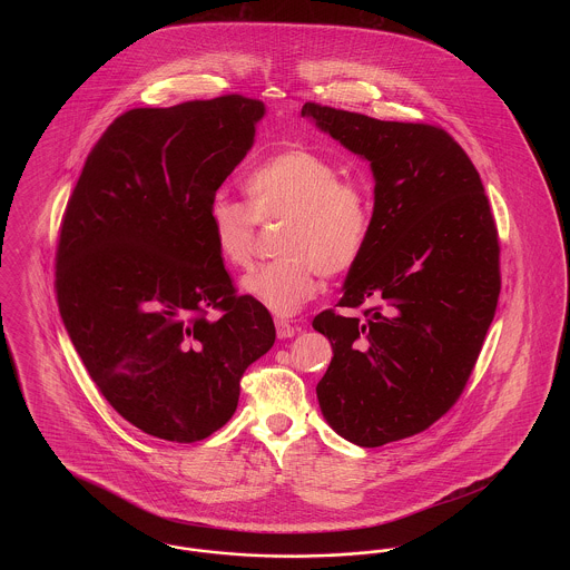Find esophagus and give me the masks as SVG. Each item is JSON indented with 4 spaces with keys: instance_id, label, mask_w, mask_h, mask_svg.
Instances as JSON below:
<instances>
[{
    "instance_id": "esophagus-1",
    "label": "esophagus",
    "mask_w": 570,
    "mask_h": 570,
    "mask_svg": "<svg viewBox=\"0 0 570 570\" xmlns=\"http://www.w3.org/2000/svg\"><path fill=\"white\" fill-rule=\"evenodd\" d=\"M275 328H277V337H279V340L293 337V335H297L298 333L297 326H293L291 323H286V321H275Z\"/></svg>"
}]
</instances>
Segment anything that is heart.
<instances>
[{"instance_id": "obj_1", "label": "heart", "mask_w": 570, "mask_h": 570, "mask_svg": "<svg viewBox=\"0 0 570 570\" xmlns=\"http://www.w3.org/2000/svg\"><path fill=\"white\" fill-rule=\"evenodd\" d=\"M307 149H286L245 179L247 200L216 194L207 219L219 258L235 269L252 263L258 222L284 219L282 258L245 275L242 293L277 316H293L318 293L321 272L335 277L361 261L374 222L372 191L358 177Z\"/></svg>"}]
</instances>
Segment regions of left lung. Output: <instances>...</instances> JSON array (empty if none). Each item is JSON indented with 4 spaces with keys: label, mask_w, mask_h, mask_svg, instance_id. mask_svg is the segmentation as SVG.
<instances>
[{
    "label": "left lung",
    "mask_w": 570,
    "mask_h": 570,
    "mask_svg": "<svg viewBox=\"0 0 570 570\" xmlns=\"http://www.w3.org/2000/svg\"><path fill=\"white\" fill-rule=\"evenodd\" d=\"M374 186L372 235L348 272L340 307L312 326L333 358L318 382L326 423L358 446L421 434L460 400L500 295V244L479 170L430 124L305 102Z\"/></svg>",
    "instance_id": "1"
}]
</instances>
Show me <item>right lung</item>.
Wrapping results in <instances>:
<instances>
[{
    "label": "right lung",
    "mask_w": 570,
    "mask_h": 570,
    "mask_svg": "<svg viewBox=\"0 0 570 570\" xmlns=\"http://www.w3.org/2000/svg\"><path fill=\"white\" fill-rule=\"evenodd\" d=\"M263 115L237 94L126 110L89 151L59 226L55 293L82 365L126 421L168 442L217 432L275 342L207 219Z\"/></svg>",
    "instance_id": "add662e5"
}]
</instances>
